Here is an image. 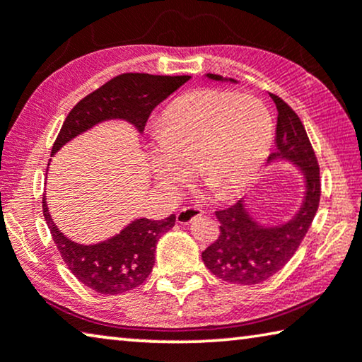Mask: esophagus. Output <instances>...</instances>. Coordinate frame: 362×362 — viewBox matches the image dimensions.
Returning a JSON list of instances; mask_svg holds the SVG:
<instances>
[{
  "label": "esophagus",
  "mask_w": 362,
  "mask_h": 362,
  "mask_svg": "<svg viewBox=\"0 0 362 362\" xmlns=\"http://www.w3.org/2000/svg\"><path fill=\"white\" fill-rule=\"evenodd\" d=\"M202 214H203V209L198 208V206H187V208H182L179 212H177V222L190 223L194 217Z\"/></svg>",
  "instance_id": "1"
}]
</instances>
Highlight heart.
I'll use <instances>...</instances> for the list:
<instances>
[{
	"label": "heart",
	"mask_w": 362,
	"mask_h": 362,
	"mask_svg": "<svg viewBox=\"0 0 362 362\" xmlns=\"http://www.w3.org/2000/svg\"><path fill=\"white\" fill-rule=\"evenodd\" d=\"M158 139L148 165L159 187L177 193L194 169L211 192L226 198L248 187L259 170L272 141V117L251 96L203 88L160 112Z\"/></svg>",
	"instance_id": "heart-1"
}]
</instances>
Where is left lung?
Listing matches in <instances>:
<instances>
[{
  "label": "left lung",
  "mask_w": 362,
  "mask_h": 362,
  "mask_svg": "<svg viewBox=\"0 0 362 362\" xmlns=\"http://www.w3.org/2000/svg\"><path fill=\"white\" fill-rule=\"evenodd\" d=\"M212 80H223L208 74ZM230 82L235 80L230 78ZM271 95L277 107V151L269 160H290L305 172L306 193L293 219L279 227H261L248 214L243 202L216 211L219 237L206 248L202 257L204 266L223 282L255 285L271 279L288 262L311 227L320 202L319 163L301 119L280 96Z\"/></svg>",
  "instance_id": "8db88e82"
}]
</instances>
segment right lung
Masks as SVG:
<instances>
[{
	"mask_svg": "<svg viewBox=\"0 0 362 362\" xmlns=\"http://www.w3.org/2000/svg\"><path fill=\"white\" fill-rule=\"evenodd\" d=\"M188 80L190 76H151L134 72L111 78L72 107L51 154L103 120L125 119L139 132H143L153 109ZM43 216L69 271L83 285L101 295L125 293L145 282L153 271L159 237L175 223L174 214L163 221L136 219L107 242L85 246L74 243L57 230L45 197Z\"/></svg>",
	"mask_w": 362,
	"mask_h": 362,
	"instance_id": "add662e5",
	"label": "right lung"
}]
</instances>
